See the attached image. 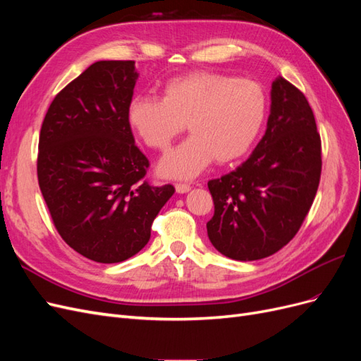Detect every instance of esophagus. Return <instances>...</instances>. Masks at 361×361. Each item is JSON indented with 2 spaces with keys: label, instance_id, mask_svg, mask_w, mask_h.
Masks as SVG:
<instances>
[{
  "label": "esophagus",
  "instance_id": "34e87169",
  "mask_svg": "<svg viewBox=\"0 0 361 361\" xmlns=\"http://www.w3.org/2000/svg\"><path fill=\"white\" fill-rule=\"evenodd\" d=\"M174 188H176V191L179 194H185V192H188L191 190V185H188V183H176V185H174Z\"/></svg>",
  "mask_w": 361,
  "mask_h": 361
}]
</instances>
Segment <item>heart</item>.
Wrapping results in <instances>:
<instances>
[{"mask_svg": "<svg viewBox=\"0 0 361 361\" xmlns=\"http://www.w3.org/2000/svg\"><path fill=\"white\" fill-rule=\"evenodd\" d=\"M267 105L253 80L192 72L164 85L162 99L133 97L126 117L143 143L157 150H167L187 125L191 137L161 159L158 171L169 179H192L215 159L231 164L245 157L264 126Z\"/></svg>", "mask_w": 361, "mask_h": 361, "instance_id": "1", "label": "heart"}]
</instances>
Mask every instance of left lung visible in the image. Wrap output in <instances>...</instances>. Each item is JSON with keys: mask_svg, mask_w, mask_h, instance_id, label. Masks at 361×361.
<instances>
[{"mask_svg": "<svg viewBox=\"0 0 361 361\" xmlns=\"http://www.w3.org/2000/svg\"><path fill=\"white\" fill-rule=\"evenodd\" d=\"M321 137L305 96L285 78L271 85L265 135L236 170L207 182L214 216L206 224L226 257L257 260L297 235L321 179Z\"/></svg>", "mask_w": 361, "mask_h": 361, "instance_id": "8db88e82", "label": "left lung"}]
</instances>
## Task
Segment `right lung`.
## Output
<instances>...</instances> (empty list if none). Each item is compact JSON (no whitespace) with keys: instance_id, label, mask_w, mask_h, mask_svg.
<instances>
[{"instance_id":"right-lung-1","label":"right lung","mask_w":361,"mask_h":361,"mask_svg":"<svg viewBox=\"0 0 361 361\" xmlns=\"http://www.w3.org/2000/svg\"><path fill=\"white\" fill-rule=\"evenodd\" d=\"M135 61H96L54 97L42 123L37 178L60 236L99 264L137 255L173 195L143 180L147 158L135 146L128 105Z\"/></svg>"}]
</instances>
